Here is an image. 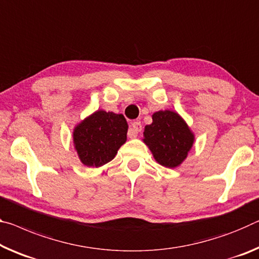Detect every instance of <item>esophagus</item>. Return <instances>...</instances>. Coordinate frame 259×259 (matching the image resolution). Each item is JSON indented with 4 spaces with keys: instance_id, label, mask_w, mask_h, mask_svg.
Returning a JSON list of instances; mask_svg holds the SVG:
<instances>
[{
    "instance_id": "obj_1",
    "label": "esophagus",
    "mask_w": 259,
    "mask_h": 259,
    "mask_svg": "<svg viewBox=\"0 0 259 259\" xmlns=\"http://www.w3.org/2000/svg\"><path fill=\"white\" fill-rule=\"evenodd\" d=\"M142 131V124L141 122H133L131 123V126L128 131V137L129 138H136L138 133H141Z\"/></svg>"
}]
</instances>
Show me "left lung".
Returning a JSON list of instances; mask_svg holds the SVG:
<instances>
[{
	"mask_svg": "<svg viewBox=\"0 0 259 259\" xmlns=\"http://www.w3.org/2000/svg\"><path fill=\"white\" fill-rule=\"evenodd\" d=\"M143 142L163 167H179L187 159L195 142V135L187 122L174 110H159L145 125Z\"/></svg>",
	"mask_w": 259,
	"mask_h": 259,
	"instance_id": "obj_1",
	"label": "left lung"
}]
</instances>
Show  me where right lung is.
Instances as JSON below:
<instances>
[{
    "instance_id": "1",
    "label": "right lung",
    "mask_w": 259,
    "mask_h": 259,
    "mask_svg": "<svg viewBox=\"0 0 259 259\" xmlns=\"http://www.w3.org/2000/svg\"><path fill=\"white\" fill-rule=\"evenodd\" d=\"M128 123L122 114L97 110L78 123L72 133L73 146L80 162L101 167L112 161L126 142Z\"/></svg>"
}]
</instances>
